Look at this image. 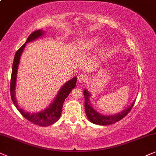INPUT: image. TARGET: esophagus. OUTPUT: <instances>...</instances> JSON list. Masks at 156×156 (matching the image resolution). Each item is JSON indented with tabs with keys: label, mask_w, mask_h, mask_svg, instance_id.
I'll return each instance as SVG.
<instances>
[{
	"label": "esophagus",
	"mask_w": 156,
	"mask_h": 156,
	"mask_svg": "<svg viewBox=\"0 0 156 156\" xmlns=\"http://www.w3.org/2000/svg\"><path fill=\"white\" fill-rule=\"evenodd\" d=\"M88 80V76H86V75L80 74L78 77V81L81 83V82H85Z\"/></svg>",
	"instance_id": "esophagus-1"
}]
</instances>
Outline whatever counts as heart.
Here are the masks:
<instances>
[{"label": "heart", "mask_w": 156, "mask_h": 156, "mask_svg": "<svg viewBox=\"0 0 156 156\" xmlns=\"http://www.w3.org/2000/svg\"><path fill=\"white\" fill-rule=\"evenodd\" d=\"M99 42V38L98 37H93V38H89L88 40H86L85 42L83 43V45L87 48H94L95 45L98 44V43ZM105 48V46H101V48H100V52L103 51Z\"/></svg>", "instance_id": "obj_1"}]
</instances>
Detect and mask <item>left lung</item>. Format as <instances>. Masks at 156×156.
Listing matches in <instances>:
<instances>
[{
	"label": "left lung",
	"instance_id": "obj_1",
	"mask_svg": "<svg viewBox=\"0 0 156 156\" xmlns=\"http://www.w3.org/2000/svg\"><path fill=\"white\" fill-rule=\"evenodd\" d=\"M83 95L85 98V111L87 115V118L91 123L96 124L99 126H108L111 125L119 121L122 118H123L130 111L133 106L134 105L135 101L130 106L126 108L125 110L120 111V113L114 114V115H105L101 114L99 112L95 111L93 108L90 102V97L91 94L88 92V90L85 89L83 90Z\"/></svg>",
	"mask_w": 156,
	"mask_h": 156
}]
</instances>
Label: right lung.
Masks as SVG:
<instances>
[{
  "mask_svg": "<svg viewBox=\"0 0 156 156\" xmlns=\"http://www.w3.org/2000/svg\"><path fill=\"white\" fill-rule=\"evenodd\" d=\"M45 31L43 30H38L33 32L28 38H27L26 43L18 50L16 53L14 61L13 63V68H12L11 80H10V95L11 99L13 101V104L15 105L16 108L20 112V114L23 116L25 118L30 121L31 123L36 124V125L41 126H48L52 124L55 123L61 117L62 108H63V104L65 101L66 98L70 94V91L76 87L77 78L73 77L72 79L66 82L63 86L61 87L60 90L55 96L54 101L52 102L47 108H45L42 111L38 112V113H29L20 108L18 104L16 98V79H17V73L18 66L20 63V59L21 54L26 47V43H30L40 37L43 36Z\"/></svg>",
  "mask_w": 156,
  "mask_h": 156,
  "instance_id": "right-lung-1",
  "label": "right lung"
}]
</instances>
